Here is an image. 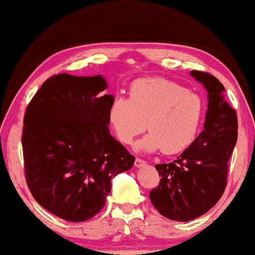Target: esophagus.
<instances>
[{
  "mask_svg": "<svg viewBox=\"0 0 255 255\" xmlns=\"http://www.w3.org/2000/svg\"><path fill=\"white\" fill-rule=\"evenodd\" d=\"M145 164H146V162L144 161V159H141L139 157H136V159H135V166L136 167H141V166H144Z\"/></svg>",
  "mask_w": 255,
  "mask_h": 255,
  "instance_id": "1",
  "label": "esophagus"
}]
</instances>
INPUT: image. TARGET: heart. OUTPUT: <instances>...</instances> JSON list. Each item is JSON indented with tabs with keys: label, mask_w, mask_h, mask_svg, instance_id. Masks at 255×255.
<instances>
[{
	"label": "heart",
	"mask_w": 255,
	"mask_h": 255,
	"mask_svg": "<svg viewBox=\"0 0 255 255\" xmlns=\"http://www.w3.org/2000/svg\"><path fill=\"white\" fill-rule=\"evenodd\" d=\"M202 114L204 103L197 93L170 80L148 77L133 82L128 99L116 98L108 117L123 144H132L147 128L149 132L136 144L138 150L176 154L195 141Z\"/></svg>",
	"instance_id": "obj_1"
}]
</instances>
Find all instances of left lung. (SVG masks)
Here are the masks:
<instances>
[{
  "label": "left lung",
  "mask_w": 255,
  "mask_h": 255,
  "mask_svg": "<svg viewBox=\"0 0 255 255\" xmlns=\"http://www.w3.org/2000/svg\"><path fill=\"white\" fill-rule=\"evenodd\" d=\"M191 75L208 91L204 130L173 162L155 165L161 180L149 192L158 213L178 222L199 217L221 199L239 129L236 111L226 101L221 82L201 71H191Z\"/></svg>",
  "instance_id": "8db88e82"
}]
</instances>
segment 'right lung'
I'll return each instance as SVG.
<instances>
[{
  "mask_svg": "<svg viewBox=\"0 0 255 255\" xmlns=\"http://www.w3.org/2000/svg\"><path fill=\"white\" fill-rule=\"evenodd\" d=\"M101 75L56 74L25 109L24 176L38 204L68 222L92 218L106 205L111 179L131 169L135 156L110 135Z\"/></svg>",
  "mask_w": 255,
  "mask_h": 255,
  "instance_id": "1",
  "label": "right lung"
}]
</instances>
